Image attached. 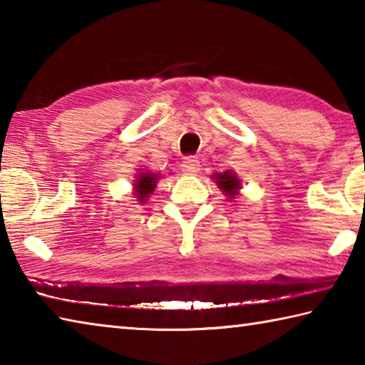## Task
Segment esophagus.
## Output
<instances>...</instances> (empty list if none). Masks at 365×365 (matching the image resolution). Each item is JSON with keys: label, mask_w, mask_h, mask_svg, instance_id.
Masks as SVG:
<instances>
[{"label": "esophagus", "mask_w": 365, "mask_h": 365, "mask_svg": "<svg viewBox=\"0 0 365 365\" xmlns=\"http://www.w3.org/2000/svg\"><path fill=\"white\" fill-rule=\"evenodd\" d=\"M199 169H201V163H199L196 156H187V158H183L182 170L185 174H196L199 173Z\"/></svg>", "instance_id": "34e87169"}]
</instances>
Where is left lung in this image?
Masks as SVG:
<instances>
[{
  "label": "left lung",
  "mask_w": 365,
  "mask_h": 365,
  "mask_svg": "<svg viewBox=\"0 0 365 365\" xmlns=\"http://www.w3.org/2000/svg\"><path fill=\"white\" fill-rule=\"evenodd\" d=\"M213 178L217 180L218 187L225 191V195H227L230 197H234L240 190L239 177L234 173H231V170H226L223 174H215Z\"/></svg>",
  "instance_id": "obj_1"
}]
</instances>
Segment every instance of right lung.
I'll use <instances>...</instances> for the list:
<instances>
[{"label":"right lung","mask_w":365,"mask_h":365,"mask_svg":"<svg viewBox=\"0 0 365 365\" xmlns=\"http://www.w3.org/2000/svg\"><path fill=\"white\" fill-rule=\"evenodd\" d=\"M156 180H160L158 174H153V173L138 174L134 183V196L138 197L139 202H145L147 197L155 191Z\"/></svg>","instance_id":"1"}]
</instances>
